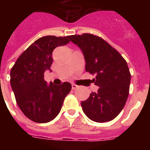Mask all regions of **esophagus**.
<instances>
[{
	"label": "esophagus",
	"mask_w": 150,
	"mask_h": 150,
	"mask_svg": "<svg viewBox=\"0 0 150 150\" xmlns=\"http://www.w3.org/2000/svg\"><path fill=\"white\" fill-rule=\"evenodd\" d=\"M71 86H72V89H76V88H78V86L77 85H76V84H74V83H72V85H71Z\"/></svg>",
	"instance_id": "obj_1"
}]
</instances>
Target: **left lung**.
I'll return each mask as SVG.
<instances>
[{
  "label": "left lung",
  "instance_id": "8db88e82",
  "mask_svg": "<svg viewBox=\"0 0 150 150\" xmlns=\"http://www.w3.org/2000/svg\"><path fill=\"white\" fill-rule=\"evenodd\" d=\"M68 38L83 51L86 71L95 75L99 87L81 102L84 113L97 122L112 120L123 109L129 94L131 73L121 54L98 36L71 35Z\"/></svg>",
  "mask_w": 150,
  "mask_h": 150
}]
</instances>
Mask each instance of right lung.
Returning <instances> with one entry per match:
<instances>
[{
	"label": "right lung",
	"mask_w": 150,
	"mask_h": 150,
	"mask_svg": "<svg viewBox=\"0 0 150 150\" xmlns=\"http://www.w3.org/2000/svg\"><path fill=\"white\" fill-rule=\"evenodd\" d=\"M70 42L68 36H45L34 41L18 58L10 71V84L18 107L29 120L46 123L60 112L71 84L47 85L44 72L50 70L52 52Z\"/></svg>",
	"instance_id": "1"
}]
</instances>
